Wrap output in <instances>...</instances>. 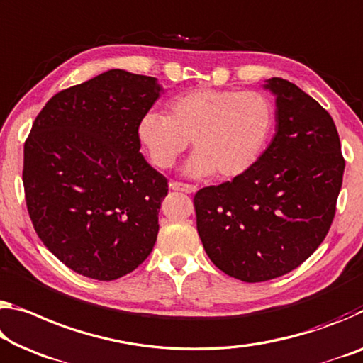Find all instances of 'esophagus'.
<instances>
[{"label": "esophagus", "mask_w": 363, "mask_h": 363, "mask_svg": "<svg viewBox=\"0 0 363 363\" xmlns=\"http://www.w3.org/2000/svg\"><path fill=\"white\" fill-rule=\"evenodd\" d=\"M169 189H171V191H179V192H186V194H192V192L197 191V187H195V186H191V184L177 182V181H171Z\"/></svg>", "instance_id": "esophagus-1"}]
</instances>
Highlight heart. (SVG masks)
Returning a JSON list of instances; mask_svg holds the SVG:
<instances>
[{
	"instance_id": "obj_1",
	"label": "heart",
	"mask_w": 363,
	"mask_h": 363,
	"mask_svg": "<svg viewBox=\"0 0 363 363\" xmlns=\"http://www.w3.org/2000/svg\"><path fill=\"white\" fill-rule=\"evenodd\" d=\"M272 124V101L258 91L197 87L172 99L166 116L147 114L139 137L158 168H171L192 140L187 174L231 179L255 163Z\"/></svg>"
}]
</instances>
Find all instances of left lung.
<instances>
[{
  "instance_id": "left-lung-1",
  "label": "left lung",
  "mask_w": 363,
  "mask_h": 363,
  "mask_svg": "<svg viewBox=\"0 0 363 363\" xmlns=\"http://www.w3.org/2000/svg\"><path fill=\"white\" fill-rule=\"evenodd\" d=\"M276 96V134L244 174L195 194L197 231L229 276L262 283L296 269L330 231L342 186L341 142L330 113L289 80Z\"/></svg>"
}]
</instances>
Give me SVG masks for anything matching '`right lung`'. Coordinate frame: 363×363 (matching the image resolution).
Wrapping results in <instances>:
<instances>
[{"mask_svg": "<svg viewBox=\"0 0 363 363\" xmlns=\"http://www.w3.org/2000/svg\"><path fill=\"white\" fill-rule=\"evenodd\" d=\"M157 79L111 69L61 90L24 145L26 202L45 247L99 281L150 255L168 181L147 163L139 125L161 95Z\"/></svg>", "mask_w": 363, "mask_h": 363, "instance_id": "right-lung-1", "label": "right lung"}]
</instances>
